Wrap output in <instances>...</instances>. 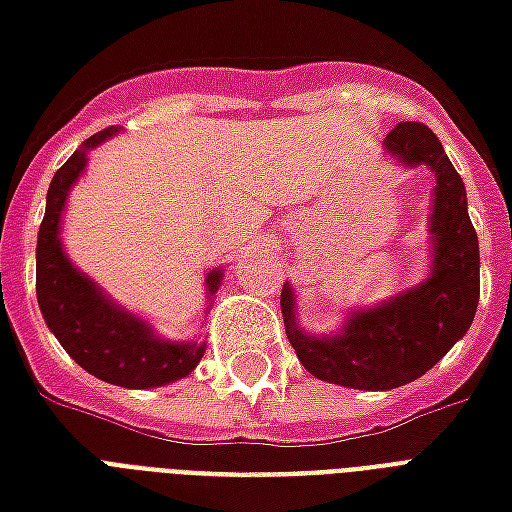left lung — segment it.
<instances>
[{"instance_id": "8db88e82", "label": "left lung", "mask_w": 512, "mask_h": 512, "mask_svg": "<svg viewBox=\"0 0 512 512\" xmlns=\"http://www.w3.org/2000/svg\"><path fill=\"white\" fill-rule=\"evenodd\" d=\"M385 151L407 168L434 170L429 279L385 304L350 312L333 336H312L298 325L293 287H282L279 298L287 339L306 372L358 391H391L423 377L469 331L480 298V249L467 189L439 138L420 121H401L385 135Z\"/></svg>"}]
</instances>
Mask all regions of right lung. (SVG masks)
I'll list each match as a JSON object with an SVG mask.
<instances>
[{"mask_svg": "<svg viewBox=\"0 0 512 512\" xmlns=\"http://www.w3.org/2000/svg\"><path fill=\"white\" fill-rule=\"evenodd\" d=\"M116 132V127L94 132L51 179L37 233V304L67 355L97 380L121 388H160L187 377L203 358L206 344L160 339L149 323L113 304L89 276L81 274L64 255L59 238L64 203L86 168L89 151ZM219 282L222 271L206 276L208 295L217 293Z\"/></svg>", "mask_w": 512, "mask_h": 512, "instance_id": "add662e5", "label": "right lung"}]
</instances>
